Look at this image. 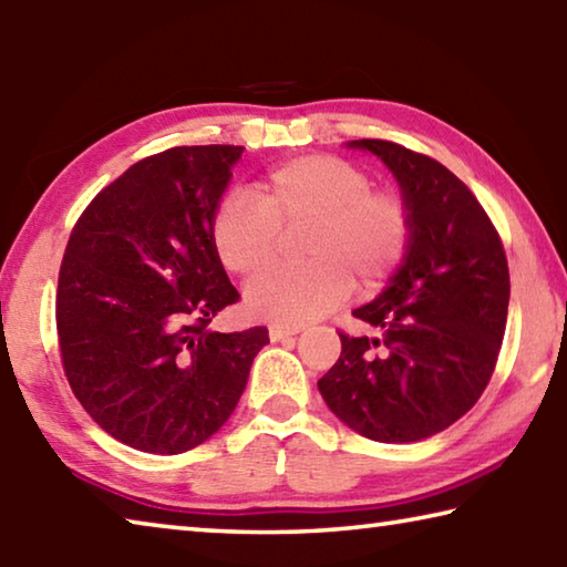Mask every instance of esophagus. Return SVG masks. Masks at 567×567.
<instances>
[{"instance_id": "obj_1", "label": "esophagus", "mask_w": 567, "mask_h": 567, "mask_svg": "<svg viewBox=\"0 0 567 567\" xmlns=\"http://www.w3.org/2000/svg\"><path fill=\"white\" fill-rule=\"evenodd\" d=\"M299 331H301L299 326H278V323H274V326H268V339L284 341V339H289V336H296Z\"/></svg>"}]
</instances>
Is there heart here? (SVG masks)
I'll return each mask as SVG.
<instances>
[{
    "label": "heart",
    "mask_w": 567,
    "mask_h": 567,
    "mask_svg": "<svg viewBox=\"0 0 567 567\" xmlns=\"http://www.w3.org/2000/svg\"><path fill=\"white\" fill-rule=\"evenodd\" d=\"M306 261L258 274L246 289L256 319L301 326L341 306L353 289H375L399 271L413 244V208L393 186H373L349 158L303 154L274 166L256 196L231 192L212 221L214 248L236 276L271 264L284 228L303 226Z\"/></svg>",
    "instance_id": "obj_1"
}]
</instances>
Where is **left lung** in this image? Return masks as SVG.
Here are the masks:
<instances>
[{"label":"left lung","instance_id":"8db88e82","mask_svg":"<svg viewBox=\"0 0 567 567\" xmlns=\"http://www.w3.org/2000/svg\"><path fill=\"white\" fill-rule=\"evenodd\" d=\"M399 178L413 208V244L379 299L353 316L371 333L341 336L319 381L339 419L381 443L441 433L481 399L498 363L511 274L498 228L458 176L383 138H359Z\"/></svg>","mask_w":567,"mask_h":567}]
</instances>
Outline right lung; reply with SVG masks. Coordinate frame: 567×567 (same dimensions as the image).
I'll return each mask as SVG.
<instances>
[{
    "instance_id": "1",
    "label": "right lung",
    "mask_w": 567,
    "mask_h": 567,
    "mask_svg": "<svg viewBox=\"0 0 567 567\" xmlns=\"http://www.w3.org/2000/svg\"><path fill=\"white\" fill-rule=\"evenodd\" d=\"M244 146H174L104 186L76 218L56 284L69 385L112 439L176 455L234 413L266 326L218 333L241 296L212 238Z\"/></svg>"
}]
</instances>
